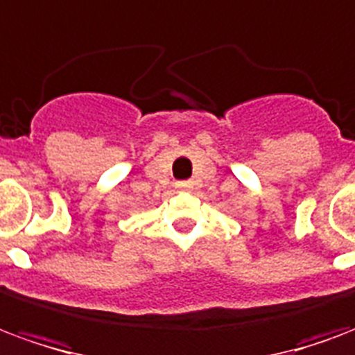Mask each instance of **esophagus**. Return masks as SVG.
I'll use <instances>...</instances> for the list:
<instances>
[{
	"label": "esophagus",
	"instance_id": "34e87169",
	"mask_svg": "<svg viewBox=\"0 0 355 355\" xmlns=\"http://www.w3.org/2000/svg\"><path fill=\"white\" fill-rule=\"evenodd\" d=\"M175 186H177L178 190H191V186H193V184H191L190 180H178Z\"/></svg>",
	"mask_w": 355,
	"mask_h": 355
}]
</instances>
